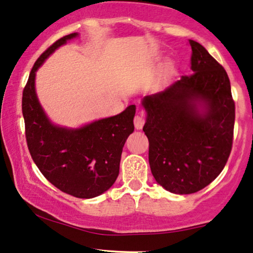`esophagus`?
I'll return each mask as SVG.
<instances>
[{"label": "esophagus", "mask_w": 253, "mask_h": 253, "mask_svg": "<svg viewBox=\"0 0 253 253\" xmlns=\"http://www.w3.org/2000/svg\"><path fill=\"white\" fill-rule=\"evenodd\" d=\"M133 123H135V127L137 130H141L144 126V118L141 115H136L135 118H133Z\"/></svg>", "instance_id": "esophagus-1"}]
</instances>
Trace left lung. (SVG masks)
Here are the masks:
<instances>
[{"label":"left lung","instance_id":"left-lung-1","mask_svg":"<svg viewBox=\"0 0 253 253\" xmlns=\"http://www.w3.org/2000/svg\"><path fill=\"white\" fill-rule=\"evenodd\" d=\"M189 42L191 75L141 102L152 176L176 195L195 193L217 178L231 152L235 126L226 71L202 44Z\"/></svg>","mask_w":253,"mask_h":253}]
</instances>
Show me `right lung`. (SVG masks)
Segmentation results:
<instances>
[{
    "instance_id": "1",
    "label": "right lung",
    "mask_w": 253,
    "mask_h": 253,
    "mask_svg": "<svg viewBox=\"0 0 253 253\" xmlns=\"http://www.w3.org/2000/svg\"><path fill=\"white\" fill-rule=\"evenodd\" d=\"M79 36L74 33L56 41L35 62L23 90L22 112L28 148L43 176L68 195L93 198L117 179L123 146L135 129L136 105L77 127L52 123L37 97L36 73L56 49Z\"/></svg>"
}]
</instances>
